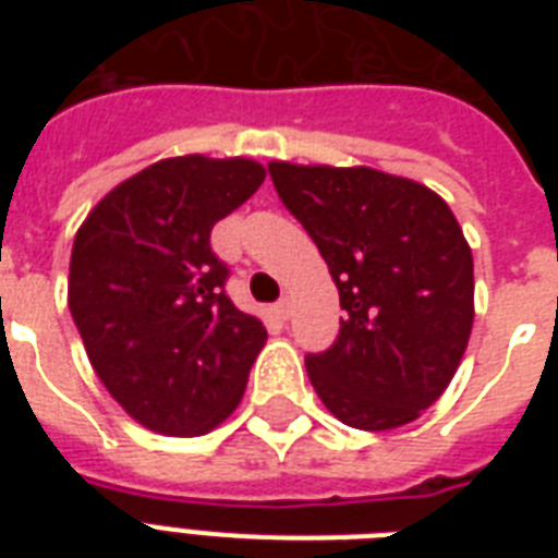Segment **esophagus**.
I'll return each mask as SVG.
<instances>
[{
    "instance_id": "34e87169",
    "label": "esophagus",
    "mask_w": 558,
    "mask_h": 558,
    "mask_svg": "<svg viewBox=\"0 0 558 558\" xmlns=\"http://www.w3.org/2000/svg\"><path fill=\"white\" fill-rule=\"evenodd\" d=\"M275 315H278L280 322H289V315H292V301H289V298L278 301V304H275Z\"/></svg>"
}]
</instances>
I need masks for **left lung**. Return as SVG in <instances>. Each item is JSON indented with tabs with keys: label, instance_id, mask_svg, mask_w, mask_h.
I'll return each mask as SVG.
<instances>
[{
	"label": "left lung",
	"instance_id": "obj_1",
	"mask_svg": "<svg viewBox=\"0 0 558 558\" xmlns=\"http://www.w3.org/2000/svg\"><path fill=\"white\" fill-rule=\"evenodd\" d=\"M280 202L339 289V339L306 356L315 393L344 425L388 432L449 388L475 318L472 248L420 182L373 168L271 161Z\"/></svg>",
	"mask_w": 558,
	"mask_h": 558
}]
</instances>
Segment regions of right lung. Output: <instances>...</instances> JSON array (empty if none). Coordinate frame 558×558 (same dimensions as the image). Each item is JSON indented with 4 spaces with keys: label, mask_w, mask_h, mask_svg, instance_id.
<instances>
[{
    "label": "right lung",
    "mask_w": 558,
    "mask_h": 558,
    "mask_svg": "<svg viewBox=\"0 0 558 558\" xmlns=\"http://www.w3.org/2000/svg\"><path fill=\"white\" fill-rule=\"evenodd\" d=\"M263 179L252 159H161L77 228L69 310L98 379L150 432L208 434L243 399L266 327L226 295L210 228Z\"/></svg>",
    "instance_id": "right-lung-1"
}]
</instances>
